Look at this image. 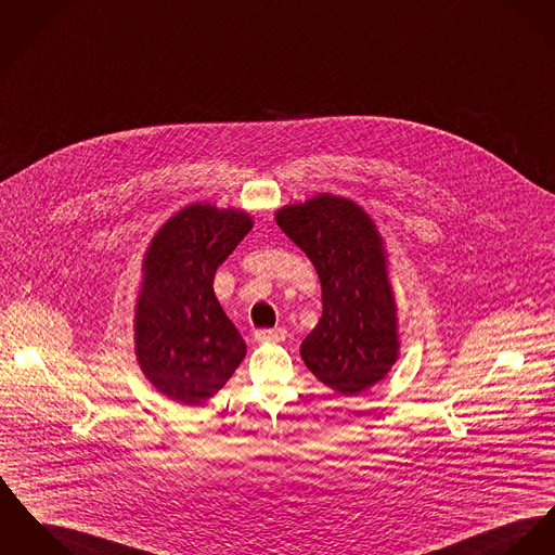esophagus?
<instances>
[{"instance_id":"esophagus-1","label":"esophagus","mask_w":555,"mask_h":555,"mask_svg":"<svg viewBox=\"0 0 555 555\" xmlns=\"http://www.w3.org/2000/svg\"><path fill=\"white\" fill-rule=\"evenodd\" d=\"M255 338L259 343H280L286 338V331L284 328H269V331H257Z\"/></svg>"}]
</instances>
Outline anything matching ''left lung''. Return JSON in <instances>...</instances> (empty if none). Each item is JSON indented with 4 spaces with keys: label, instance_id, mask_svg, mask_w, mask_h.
Returning <instances> with one entry per match:
<instances>
[{
    "label": "left lung",
    "instance_id": "obj_1",
    "mask_svg": "<svg viewBox=\"0 0 555 555\" xmlns=\"http://www.w3.org/2000/svg\"><path fill=\"white\" fill-rule=\"evenodd\" d=\"M275 221L322 284V318L300 343L302 362L340 396L366 391L400 349L380 233L356 202L331 193L280 208Z\"/></svg>",
    "mask_w": 555,
    "mask_h": 555
}]
</instances>
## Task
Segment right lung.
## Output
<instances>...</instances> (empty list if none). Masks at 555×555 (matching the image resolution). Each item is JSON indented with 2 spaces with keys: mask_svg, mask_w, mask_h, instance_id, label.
<instances>
[{
  "mask_svg": "<svg viewBox=\"0 0 555 555\" xmlns=\"http://www.w3.org/2000/svg\"><path fill=\"white\" fill-rule=\"evenodd\" d=\"M250 229L246 212L191 204L149 244L134 315L137 360L153 387L175 402L204 404L246 356L212 284Z\"/></svg>",
  "mask_w": 555,
  "mask_h": 555,
  "instance_id": "1",
  "label": "right lung"
}]
</instances>
